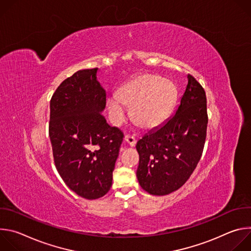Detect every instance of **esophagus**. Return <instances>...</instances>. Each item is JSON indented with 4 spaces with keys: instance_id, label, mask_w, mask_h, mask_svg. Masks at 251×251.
<instances>
[{
    "instance_id": "obj_1",
    "label": "esophagus",
    "mask_w": 251,
    "mask_h": 251,
    "mask_svg": "<svg viewBox=\"0 0 251 251\" xmlns=\"http://www.w3.org/2000/svg\"><path fill=\"white\" fill-rule=\"evenodd\" d=\"M124 141H125V143H127V144H128L130 147H134V146L136 145V139H135L133 136L126 135L125 138H124Z\"/></svg>"
}]
</instances>
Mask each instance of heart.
<instances>
[{"instance_id":"heart-1","label":"heart","mask_w":251,"mask_h":251,"mask_svg":"<svg viewBox=\"0 0 251 251\" xmlns=\"http://www.w3.org/2000/svg\"><path fill=\"white\" fill-rule=\"evenodd\" d=\"M176 98L177 89L172 81L163 80L155 75L143 74L125 83L117 95L107 100V107L115 126L125 121L126 107H132V119L142 128L154 130L170 117Z\"/></svg>"}]
</instances>
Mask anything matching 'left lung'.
Wrapping results in <instances>:
<instances>
[{
	"instance_id": "obj_1",
	"label": "left lung",
	"mask_w": 251,
	"mask_h": 251,
	"mask_svg": "<svg viewBox=\"0 0 251 251\" xmlns=\"http://www.w3.org/2000/svg\"><path fill=\"white\" fill-rule=\"evenodd\" d=\"M206 126L205 92L189 75L174 116L137 142L140 159L136 175L142 189L154 196L180 189L201 159Z\"/></svg>"
}]
</instances>
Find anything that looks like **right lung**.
Returning <instances> with one entry per match:
<instances>
[{
	"mask_svg": "<svg viewBox=\"0 0 251 251\" xmlns=\"http://www.w3.org/2000/svg\"><path fill=\"white\" fill-rule=\"evenodd\" d=\"M97 71H76L61 82L50 100L49 132L56 170L71 191L87 200L110 190L124 137L101 114L106 92Z\"/></svg>",
	"mask_w": 251,
	"mask_h": 251,
	"instance_id": "1",
	"label": "right lung"
}]
</instances>
